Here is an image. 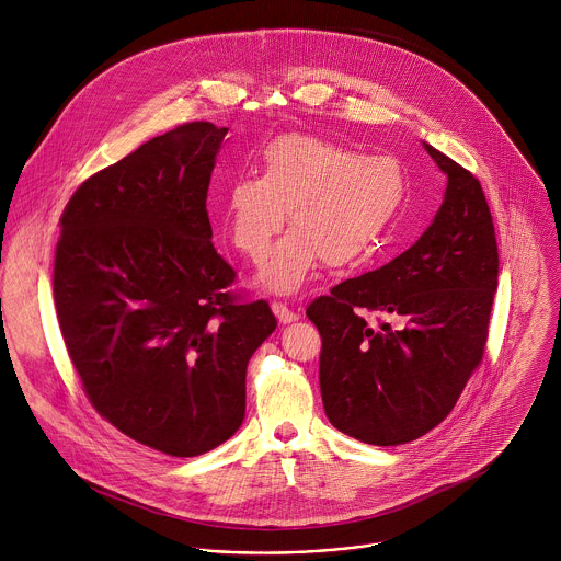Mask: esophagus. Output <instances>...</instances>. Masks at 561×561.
I'll use <instances>...</instances> for the list:
<instances>
[{
  "mask_svg": "<svg viewBox=\"0 0 561 561\" xmlns=\"http://www.w3.org/2000/svg\"><path fill=\"white\" fill-rule=\"evenodd\" d=\"M273 312H275V317L279 319L282 324H290V322H295V319H299V314L295 312V310H290L286 304H282V301H273Z\"/></svg>",
  "mask_w": 561,
  "mask_h": 561,
  "instance_id": "obj_1",
  "label": "esophagus"
}]
</instances>
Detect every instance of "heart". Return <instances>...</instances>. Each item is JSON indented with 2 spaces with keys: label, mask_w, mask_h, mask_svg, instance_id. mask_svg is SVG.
I'll return each instance as SVG.
<instances>
[{
  "label": "heart",
  "mask_w": 561,
  "mask_h": 561,
  "mask_svg": "<svg viewBox=\"0 0 561 561\" xmlns=\"http://www.w3.org/2000/svg\"><path fill=\"white\" fill-rule=\"evenodd\" d=\"M407 193L402 164L390 154H362L312 135H279L260 152L257 178H234L221 195V226L230 244L260 260V284L295 293L314 268L351 266L370 255Z\"/></svg>",
  "instance_id": "1"
}]
</instances>
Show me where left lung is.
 <instances>
[{
	"instance_id": "1",
	"label": "left lung",
	"mask_w": 561,
	"mask_h": 561,
	"mask_svg": "<svg viewBox=\"0 0 561 561\" xmlns=\"http://www.w3.org/2000/svg\"><path fill=\"white\" fill-rule=\"evenodd\" d=\"M424 148L448 180L431 226L392 262L306 308L322 335L327 417L373 446L413 442L446 420L482 362L497 290V239L482 184ZM366 309L397 316L400 327L373 330Z\"/></svg>"
}]
</instances>
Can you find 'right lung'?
Here are the masks:
<instances>
[{
    "label": "right lung",
    "mask_w": 561,
    "mask_h": 561,
    "mask_svg": "<svg viewBox=\"0 0 561 561\" xmlns=\"http://www.w3.org/2000/svg\"><path fill=\"white\" fill-rule=\"evenodd\" d=\"M228 128L184 124L95 173L70 197L55 253V308L95 411L130 439L195 457L237 433L247 368L277 329L239 304L206 195Z\"/></svg>",
    "instance_id": "1"
}]
</instances>
